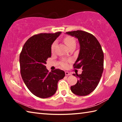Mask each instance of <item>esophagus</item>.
<instances>
[{"instance_id":"34e87169","label":"esophagus","mask_w":122,"mask_h":122,"mask_svg":"<svg viewBox=\"0 0 122 122\" xmlns=\"http://www.w3.org/2000/svg\"><path fill=\"white\" fill-rule=\"evenodd\" d=\"M65 74H66V75H67V76H69V75H71V73H70L68 71H65Z\"/></svg>"}]
</instances>
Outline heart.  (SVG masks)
Returning a JSON list of instances; mask_svg holds the SVG:
<instances>
[{"instance_id":"obj_1","label":"heart","mask_w":122,"mask_h":122,"mask_svg":"<svg viewBox=\"0 0 122 122\" xmlns=\"http://www.w3.org/2000/svg\"><path fill=\"white\" fill-rule=\"evenodd\" d=\"M64 41H65V44H66V45H67L68 48H69L71 46H73V45H76V41L75 40V39L71 36H66V38L64 39ZM55 45H56V42L55 41V42H54L53 43V44L51 45V51L52 52L54 51ZM62 66L63 67H66V66H67V63H66V62H63Z\"/></svg>"}]
</instances>
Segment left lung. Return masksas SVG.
I'll return each instance as SVG.
<instances>
[{
	"mask_svg": "<svg viewBox=\"0 0 122 122\" xmlns=\"http://www.w3.org/2000/svg\"><path fill=\"white\" fill-rule=\"evenodd\" d=\"M66 34L78 39L80 52L74 66L82 69L81 74H73L78 80L71 87V91L76 95H88L95 89L102 76L104 64L102 47L95 37L88 32L78 30Z\"/></svg>",
	"mask_w": 122,
	"mask_h": 122,
	"instance_id": "8db88e82",
	"label": "left lung"
}]
</instances>
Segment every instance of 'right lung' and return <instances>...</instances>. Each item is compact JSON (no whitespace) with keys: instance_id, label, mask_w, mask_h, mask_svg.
Here are the masks:
<instances>
[{"instance_id":"right-lung-1","label":"right lung","mask_w":122,"mask_h":122,"mask_svg":"<svg viewBox=\"0 0 122 122\" xmlns=\"http://www.w3.org/2000/svg\"><path fill=\"white\" fill-rule=\"evenodd\" d=\"M61 32L40 33L28 39L20 55L22 80L32 93L45 98L56 92L57 83L65 77V71L57 69L49 72L45 65L51 57V46Z\"/></svg>"}]
</instances>
